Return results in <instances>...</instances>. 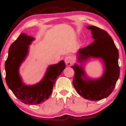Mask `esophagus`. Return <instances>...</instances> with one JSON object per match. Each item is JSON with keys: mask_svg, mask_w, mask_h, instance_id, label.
I'll list each match as a JSON object with an SVG mask.
<instances>
[{"mask_svg": "<svg viewBox=\"0 0 126 126\" xmlns=\"http://www.w3.org/2000/svg\"><path fill=\"white\" fill-rule=\"evenodd\" d=\"M74 59L73 57L71 56H67L65 57V62L67 66H70L72 65V63H73Z\"/></svg>", "mask_w": 126, "mask_h": 126, "instance_id": "1", "label": "esophagus"}]
</instances>
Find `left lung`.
<instances>
[{
	"mask_svg": "<svg viewBox=\"0 0 126 126\" xmlns=\"http://www.w3.org/2000/svg\"><path fill=\"white\" fill-rule=\"evenodd\" d=\"M92 30L95 40L79 52V59L85 60L88 57H100L105 62L106 69L103 77L98 80H85L82 67L77 65L71 66L74 70L73 83L78 94L86 99L96 101L106 98L112 93L119 77L118 50L112 37L106 31L97 27H88Z\"/></svg>",
	"mask_w": 126,
	"mask_h": 126,
	"instance_id": "1",
	"label": "left lung"
}]
</instances>
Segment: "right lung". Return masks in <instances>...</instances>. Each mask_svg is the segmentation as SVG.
<instances>
[{
  "mask_svg": "<svg viewBox=\"0 0 126 126\" xmlns=\"http://www.w3.org/2000/svg\"><path fill=\"white\" fill-rule=\"evenodd\" d=\"M34 38L21 33L9 47L5 63V80L9 88L16 98L26 104H38L48 99L52 92L53 85L65 69V63L61 61L51 65L44 79L37 84L27 86L23 83L18 74V69L28 53V45Z\"/></svg>",
  "mask_w": 126,
  "mask_h": 126,
  "instance_id": "obj_1",
  "label": "right lung"
}]
</instances>
